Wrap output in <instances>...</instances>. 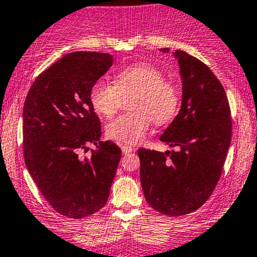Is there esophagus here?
I'll return each instance as SVG.
<instances>
[{
  "label": "esophagus",
  "instance_id": "34e87169",
  "mask_svg": "<svg viewBox=\"0 0 257 257\" xmlns=\"http://www.w3.org/2000/svg\"><path fill=\"white\" fill-rule=\"evenodd\" d=\"M132 151H133V148L129 147V145H123V147H121V153H123L124 155H128Z\"/></svg>",
  "mask_w": 257,
  "mask_h": 257
}]
</instances>
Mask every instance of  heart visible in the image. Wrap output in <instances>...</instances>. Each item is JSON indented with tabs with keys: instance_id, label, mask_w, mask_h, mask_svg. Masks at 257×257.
Instances as JSON below:
<instances>
[{
	"instance_id": "obj_1",
	"label": "heart",
	"mask_w": 257,
	"mask_h": 257,
	"mask_svg": "<svg viewBox=\"0 0 257 257\" xmlns=\"http://www.w3.org/2000/svg\"><path fill=\"white\" fill-rule=\"evenodd\" d=\"M136 94L131 109L107 125V136L113 140L134 145L142 142L151 125L170 123L180 107V91L163 72L149 64L139 63L120 70L114 86L98 81L90 91V102L98 114L110 118L120 106L121 97Z\"/></svg>"
}]
</instances>
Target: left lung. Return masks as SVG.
<instances>
[{
	"mask_svg": "<svg viewBox=\"0 0 257 257\" xmlns=\"http://www.w3.org/2000/svg\"><path fill=\"white\" fill-rule=\"evenodd\" d=\"M174 56L182 79V102L160 140L177 150L139 149L138 155L149 206L178 217L203 206L214 191L230 145L231 118L225 91L212 70L183 50Z\"/></svg>",
	"mask_w": 257,
	"mask_h": 257,
	"instance_id": "1",
	"label": "left lung"
}]
</instances>
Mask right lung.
I'll list each match as a JSON object with an SVG mask.
<instances>
[{"mask_svg":"<svg viewBox=\"0 0 257 257\" xmlns=\"http://www.w3.org/2000/svg\"><path fill=\"white\" fill-rule=\"evenodd\" d=\"M113 56L75 51L37 77L23 106V153L29 174L48 203L81 219L106 206L121 158L114 143L101 142V121L90 91ZM94 144L91 158L78 151Z\"/></svg>","mask_w":257,"mask_h":257,"instance_id":"add662e5","label":"right lung"}]
</instances>
